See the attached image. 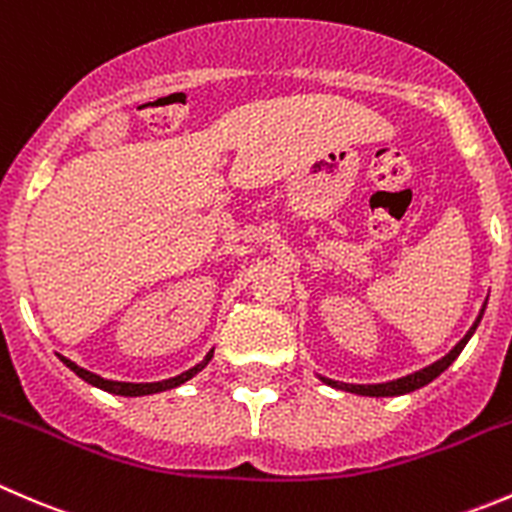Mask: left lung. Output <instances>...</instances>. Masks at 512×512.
<instances>
[{
  "label": "left lung",
  "instance_id": "1",
  "mask_svg": "<svg viewBox=\"0 0 512 512\" xmlns=\"http://www.w3.org/2000/svg\"><path fill=\"white\" fill-rule=\"evenodd\" d=\"M483 311H485V306H483ZM483 311H480V316L475 318L473 328H470V331L465 333L463 341H460L458 346H455L453 351L448 353V356H443V358H440V361H435L433 366L423 368V371H416V373H411V376L398 378V381H391V383H376V386H353V383H338V381H331V378H321V381L328 383V386H333V388H341V391L358 393V396H376V398H381V396H403V393H411V391H416V388L428 386V383L433 381V378H438L440 373H443L445 368H448L450 363H453L455 358L460 356V351H463V348H465V343L470 341V336H473L475 328H478L480 318H483Z\"/></svg>",
  "mask_w": 512,
  "mask_h": 512
}]
</instances>
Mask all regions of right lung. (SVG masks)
<instances>
[{
    "label": "right lung",
    "instance_id": "add662e5",
    "mask_svg": "<svg viewBox=\"0 0 512 512\" xmlns=\"http://www.w3.org/2000/svg\"><path fill=\"white\" fill-rule=\"evenodd\" d=\"M211 356H214V351H211L209 356L204 358V361L196 363L194 368H189V371H186V373H181V376H174V378H169V381H159V383H121V381H106V378L96 376V373H89V371H86V368H79L77 363L69 361V358H64V356H59V358H62V361L67 363V368H72V371L77 373L79 378H84V381L91 383V386L101 388V391L116 393V396H149V393L169 391V388H176V386H181V383L189 381V378H194L196 373H199L201 368H204L206 363L211 361Z\"/></svg>",
    "mask_w": 512,
    "mask_h": 512
}]
</instances>
